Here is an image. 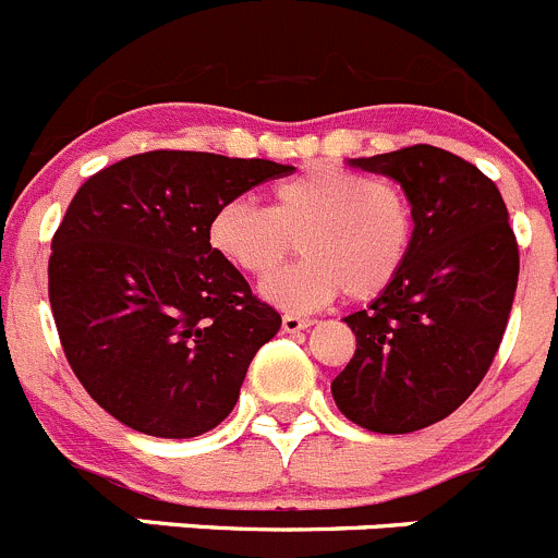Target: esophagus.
<instances>
[{"mask_svg":"<svg viewBox=\"0 0 558 558\" xmlns=\"http://www.w3.org/2000/svg\"><path fill=\"white\" fill-rule=\"evenodd\" d=\"M312 323H314V319H308V317L284 314V317H281V330H284V333H298V330H306Z\"/></svg>","mask_w":558,"mask_h":558,"instance_id":"obj_1","label":"esophagus"}]
</instances>
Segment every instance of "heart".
I'll return each mask as SVG.
<instances>
[{"label":"heart","instance_id":"b5f03b06","mask_svg":"<svg viewBox=\"0 0 558 558\" xmlns=\"http://www.w3.org/2000/svg\"><path fill=\"white\" fill-rule=\"evenodd\" d=\"M271 201V208L250 197L222 203L208 222V244L244 277L267 279L298 240L304 260L263 287L279 306L308 312L341 292L374 301L410 263L415 206L396 181L314 168L274 186Z\"/></svg>","mask_w":558,"mask_h":558}]
</instances>
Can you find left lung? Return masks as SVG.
Instances as JSON below:
<instances>
[{
	"mask_svg": "<svg viewBox=\"0 0 558 558\" xmlns=\"http://www.w3.org/2000/svg\"><path fill=\"white\" fill-rule=\"evenodd\" d=\"M355 165L404 186L417 233L396 284L344 317L357 350L330 393L357 426L410 434L483 383L515 298L518 241L494 181L445 148L417 143Z\"/></svg>",
	"mask_w": 558,
	"mask_h": 558,
	"instance_id": "1",
	"label": "left lung"
}]
</instances>
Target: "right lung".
<instances>
[{"label": "right lung", "instance_id": "right-lung-1", "mask_svg": "<svg viewBox=\"0 0 558 558\" xmlns=\"http://www.w3.org/2000/svg\"><path fill=\"white\" fill-rule=\"evenodd\" d=\"M292 170L159 148L75 192L51 241L48 298L70 368L116 421L190 439L230 415L281 317L211 250L208 222Z\"/></svg>", "mask_w": 558, "mask_h": 558}]
</instances>
